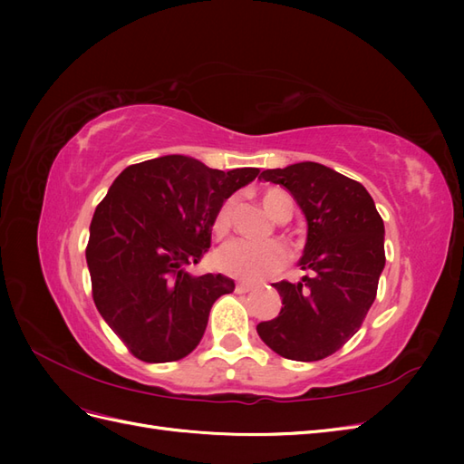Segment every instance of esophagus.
Wrapping results in <instances>:
<instances>
[{"instance_id":"1","label":"esophagus","mask_w":464,"mask_h":464,"mask_svg":"<svg viewBox=\"0 0 464 464\" xmlns=\"http://www.w3.org/2000/svg\"><path fill=\"white\" fill-rule=\"evenodd\" d=\"M254 288H256V285H249V283H237V285H236V292H240V294L251 292Z\"/></svg>"}]
</instances>
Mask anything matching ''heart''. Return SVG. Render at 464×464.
<instances>
[{
	"mask_svg": "<svg viewBox=\"0 0 464 464\" xmlns=\"http://www.w3.org/2000/svg\"><path fill=\"white\" fill-rule=\"evenodd\" d=\"M263 207L271 218L283 222L292 217V199L288 193L280 189H266L263 193ZM232 199L222 201L213 217V234L217 237L228 236L232 228ZM286 263V251L283 246L276 242H265V244H251L244 240L230 242L227 247L220 249L218 265L220 269L234 276L247 280V283H259L263 278H269L283 269Z\"/></svg>",
	"mask_w": 464,
	"mask_h": 464,
	"instance_id": "b5f03b06",
	"label": "heart"
}]
</instances>
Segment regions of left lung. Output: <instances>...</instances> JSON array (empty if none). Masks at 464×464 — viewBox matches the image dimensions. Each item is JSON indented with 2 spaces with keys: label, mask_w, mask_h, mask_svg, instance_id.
I'll list each match as a JSON object with an SVG mask.
<instances>
[{
  "label": "left lung",
  "mask_w": 464,
  "mask_h": 464,
  "mask_svg": "<svg viewBox=\"0 0 464 464\" xmlns=\"http://www.w3.org/2000/svg\"><path fill=\"white\" fill-rule=\"evenodd\" d=\"M283 186L307 220L302 283L275 288L278 317L257 325L261 341L288 360L315 362L341 350L362 327L385 266L383 218L360 181L317 162L263 170Z\"/></svg>",
  "instance_id": "1"
}]
</instances>
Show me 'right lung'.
Wrapping results in <instances>:
<instances>
[{
	"label": "right lung",
	"mask_w": 464,
	"mask_h": 464,
	"mask_svg": "<svg viewBox=\"0 0 464 464\" xmlns=\"http://www.w3.org/2000/svg\"><path fill=\"white\" fill-rule=\"evenodd\" d=\"M257 174L170 154L125 168L98 203L87 244L92 300L135 358L176 362L203 339L210 307L234 280L186 266L208 251L218 205Z\"/></svg>",
	"instance_id": "obj_1"
}]
</instances>
